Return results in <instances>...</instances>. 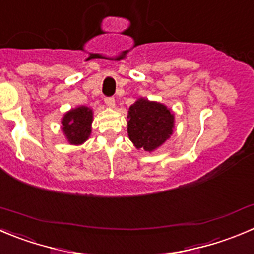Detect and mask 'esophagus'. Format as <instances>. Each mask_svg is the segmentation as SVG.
<instances>
[{
  "label": "esophagus",
  "mask_w": 254,
  "mask_h": 254,
  "mask_svg": "<svg viewBox=\"0 0 254 254\" xmlns=\"http://www.w3.org/2000/svg\"><path fill=\"white\" fill-rule=\"evenodd\" d=\"M105 103L110 108H113L116 106V101H115V98H113V97H106L105 98Z\"/></svg>",
  "instance_id": "obj_1"
}]
</instances>
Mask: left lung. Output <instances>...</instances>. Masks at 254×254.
<instances>
[{
	"mask_svg": "<svg viewBox=\"0 0 254 254\" xmlns=\"http://www.w3.org/2000/svg\"><path fill=\"white\" fill-rule=\"evenodd\" d=\"M127 132L136 148L152 152L165 143L175 128V115L159 102L139 98L129 107Z\"/></svg>",
	"mask_w": 254,
	"mask_h": 254,
	"instance_id": "8db88e82",
	"label": "left lung"
}]
</instances>
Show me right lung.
Instances as JSON below:
<instances>
[{"label":"right lung","instance_id":"right-lung-1","mask_svg":"<svg viewBox=\"0 0 254 254\" xmlns=\"http://www.w3.org/2000/svg\"><path fill=\"white\" fill-rule=\"evenodd\" d=\"M93 112L86 106L72 108L62 118V131L71 144H82L91 136Z\"/></svg>","mask_w":254,"mask_h":254}]
</instances>
